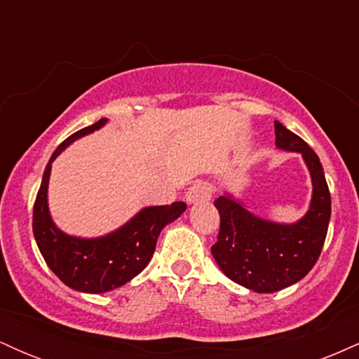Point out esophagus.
<instances>
[{
  "label": "esophagus",
  "mask_w": 359,
  "mask_h": 359,
  "mask_svg": "<svg viewBox=\"0 0 359 359\" xmlns=\"http://www.w3.org/2000/svg\"><path fill=\"white\" fill-rule=\"evenodd\" d=\"M212 196V187L211 184L205 182V180H196L191 187H189L187 194H185V201L189 204L199 203V201H209Z\"/></svg>",
  "instance_id": "esophagus-1"
}]
</instances>
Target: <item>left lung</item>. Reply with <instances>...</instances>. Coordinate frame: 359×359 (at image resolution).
I'll return each instance as SVG.
<instances>
[{"instance_id": "obj_1", "label": "left lung", "mask_w": 359, "mask_h": 359, "mask_svg": "<svg viewBox=\"0 0 359 359\" xmlns=\"http://www.w3.org/2000/svg\"><path fill=\"white\" fill-rule=\"evenodd\" d=\"M275 145L302 154L311 172L312 199L302 219L294 224L262 219L231 194L214 201L221 226L212 257L226 277L258 294L282 290L306 277L323 251L331 219V194L316 151L278 121Z\"/></svg>"}]
</instances>
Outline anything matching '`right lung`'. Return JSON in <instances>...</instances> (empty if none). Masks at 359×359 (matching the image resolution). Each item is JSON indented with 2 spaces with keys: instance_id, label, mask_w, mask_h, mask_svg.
Returning a JSON list of instances; mask_svg holds the SVG:
<instances>
[{
  "instance_id": "add662e5",
  "label": "right lung",
  "mask_w": 359,
  "mask_h": 359,
  "mask_svg": "<svg viewBox=\"0 0 359 359\" xmlns=\"http://www.w3.org/2000/svg\"><path fill=\"white\" fill-rule=\"evenodd\" d=\"M106 123L108 119L101 118L57 147L45 167L34 205V236L45 263L65 285L86 294L114 290L137 277L150 263L160 231L187 209L180 201L170 205H151L142 209L116 231L100 238L71 236L57 228L47 203L52 162L74 140L100 130Z\"/></svg>"
}]
</instances>
